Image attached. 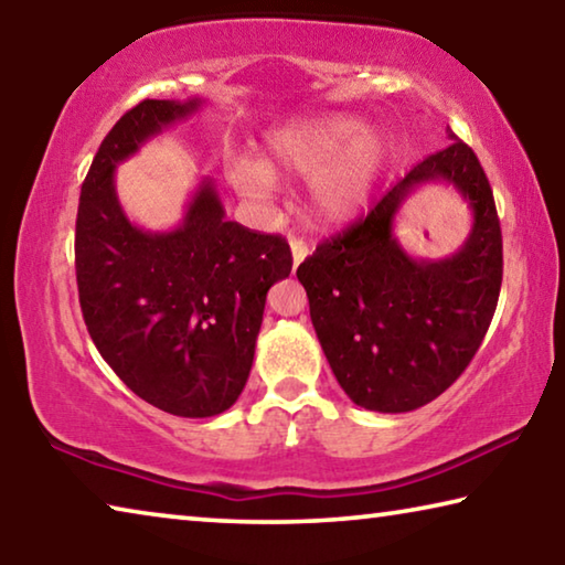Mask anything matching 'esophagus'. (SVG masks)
<instances>
[{
	"instance_id": "34e87169",
	"label": "esophagus",
	"mask_w": 565,
	"mask_h": 565,
	"mask_svg": "<svg viewBox=\"0 0 565 565\" xmlns=\"http://www.w3.org/2000/svg\"><path fill=\"white\" fill-rule=\"evenodd\" d=\"M291 256H294V266H299L306 256L311 254V248H309V244L303 242V238H299V236H291Z\"/></svg>"
}]
</instances>
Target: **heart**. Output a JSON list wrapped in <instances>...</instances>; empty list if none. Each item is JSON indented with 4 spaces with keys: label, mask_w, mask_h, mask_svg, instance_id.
<instances>
[{
    "label": "heart",
    "mask_w": 565,
    "mask_h": 565,
    "mask_svg": "<svg viewBox=\"0 0 565 565\" xmlns=\"http://www.w3.org/2000/svg\"><path fill=\"white\" fill-rule=\"evenodd\" d=\"M384 147L363 124L347 117L294 121L266 139L264 161L236 159L228 167L234 186L244 196L262 199L271 191V177L311 181V212L323 224H341L369 204L379 179Z\"/></svg>",
    "instance_id": "obj_1"
}]
</instances>
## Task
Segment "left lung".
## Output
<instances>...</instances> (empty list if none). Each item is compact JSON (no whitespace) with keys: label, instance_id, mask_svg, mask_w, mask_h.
I'll return each mask as SVG.
<instances>
[{"label":"left lung","instance_id":"left-lung-1","mask_svg":"<svg viewBox=\"0 0 565 565\" xmlns=\"http://www.w3.org/2000/svg\"><path fill=\"white\" fill-rule=\"evenodd\" d=\"M428 180L454 183L475 212L462 252L441 263L411 260L393 236L399 204ZM296 276L333 376L353 404L404 414L441 396L481 347L503 279L499 214L473 149L454 137L418 161L366 216L306 256Z\"/></svg>","mask_w":565,"mask_h":565}]
</instances>
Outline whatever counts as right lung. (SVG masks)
Here are the masks:
<instances>
[{"label":"right lung","mask_w":565,"mask_h":565,"mask_svg":"<svg viewBox=\"0 0 565 565\" xmlns=\"http://www.w3.org/2000/svg\"><path fill=\"white\" fill-rule=\"evenodd\" d=\"M202 102L145 99L114 124L82 184L74 266L87 331L134 394L167 414L206 418L244 391L266 294L291 274L279 234L226 222L212 181L171 232L134 226L114 169Z\"/></svg>","instance_id":"add662e5"}]
</instances>
